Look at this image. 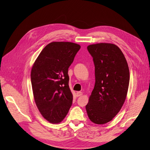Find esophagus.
<instances>
[{"instance_id": "obj_1", "label": "esophagus", "mask_w": 150, "mask_h": 150, "mask_svg": "<svg viewBox=\"0 0 150 150\" xmlns=\"http://www.w3.org/2000/svg\"><path fill=\"white\" fill-rule=\"evenodd\" d=\"M82 95H83V93L81 92H78L77 93H76V96L77 97H81Z\"/></svg>"}]
</instances>
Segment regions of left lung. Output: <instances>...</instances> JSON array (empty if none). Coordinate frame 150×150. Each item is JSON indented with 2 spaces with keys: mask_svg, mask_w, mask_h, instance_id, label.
Listing matches in <instances>:
<instances>
[{
  "mask_svg": "<svg viewBox=\"0 0 150 150\" xmlns=\"http://www.w3.org/2000/svg\"><path fill=\"white\" fill-rule=\"evenodd\" d=\"M95 65L96 83L86 105L91 122L103 125L111 121L126 99L130 72L127 62L119 47L111 43L87 46Z\"/></svg>",
  "mask_w": 150,
  "mask_h": 150,
  "instance_id": "1",
  "label": "left lung"
}]
</instances>
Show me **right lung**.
<instances>
[{"instance_id":"right-lung-1","label":"right lung","mask_w":150,"mask_h":150,"mask_svg":"<svg viewBox=\"0 0 150 150\" xmlns=\"http://www.w3.org/2000/svg\"><path fill=\"white\" fill-rule=\"evenodd\" d=\"M80 47L71 42H50L33 64L30 77L34 100L50 123L61 122L71 106L73 96L69 86L68 69Z\"/></svg>"}]
</instances>
